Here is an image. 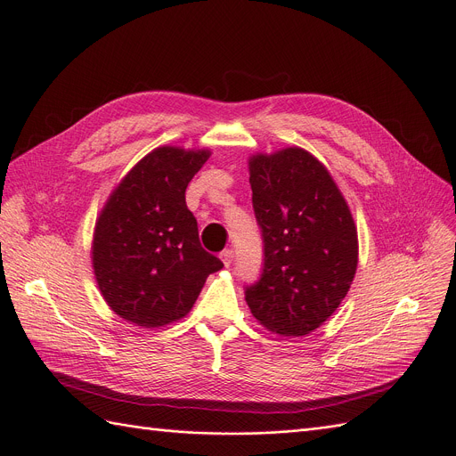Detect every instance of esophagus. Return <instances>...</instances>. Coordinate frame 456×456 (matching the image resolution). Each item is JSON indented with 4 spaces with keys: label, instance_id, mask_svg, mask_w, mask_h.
<instances>
[{
    "label": "esophagus",
    "instance_id": "obj_1",
    "mask_svg": "<svg viewBox=\"0 0 456 456\" xmlns=\"http://www.w3.org/2000/svg\"><path fill=\"white\" fill-rule=\"evenodd\" d=\"M221 259H223L224 266H230L232 261H233V250H230V248L223 250V252H221Z\"/></svg>",
    "mask_w": 456,
    "mask_h": 456
}]
</instances>
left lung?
Segmentation results:
<instances>
[{"label": "left lung", "mask_w": 456, "mask_h": 456, "mask_svg": "<svg viewBox=\"0 0 456 456\" xmlns=\"http://www.w3.org/2000/svg\"><path fill=\"white\" fill-rule=\"evenodd\" d=\"M263 274L245 298L281 337L309 335L337 311L359 261L357 226L324 164L300 147L248 159Z\"/></svg>", "instance_id": "obj_1"}]
</instances>
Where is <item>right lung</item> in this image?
<instances>
[{"mask_svg":"<svg viewBox=\"0 0 456 456\" xmlns=\"http://www.w3.org/2000/svg\"><path fill=\"white\" fill-rule=\"evenodd\" d=\"M209 149L158 147L134 166L102 206L92 240V266L109 307L142 328H162L191 311L223 261L199 240L185 187Z\"/></svg>","mask_w":456,"mask_h":456,"instance_id":"1","label":"right lung"}]
</instances>
